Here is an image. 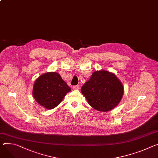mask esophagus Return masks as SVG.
I'll list each match as a JSON object with an SVG mask.
<instances>
[{
	"mask_svg": "<svg viewBox=\"0 0 158 158\" xmlns=\"http://www.w3.org/2000/svg\"><path fill=\"white\" fill-rule=\"evenodd\" d=\"M79 85H73V89H74V90H78V89H79Z\"/></svg>",
	"mask_w": 158,
	"mask_h": 158,
	"instance_id": "34e87169",
	"label": "esophagus"
}]
</instances>
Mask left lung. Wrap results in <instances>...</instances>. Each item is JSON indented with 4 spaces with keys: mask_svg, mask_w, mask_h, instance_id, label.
Returning a JSON list of instances; mask_svg holds the SVG:
<instances>
[{
    "mask_svg": "<svg viewBox=\"0 0 158 158\" xmlns=\"http://www.w3.org/2000/svg\"><path fill=\"white\" fill-rule=\"evenodd\" d=\"M81 91L91 106L102 112L116 107L123 94L120 81L113 73L105 70L93 73Z\"/></svg>",
    "mask_w": 158,
    "mask_h": 158,
    "instance_id": "left-lung-1",
    "label": "left lung"
}]
</instances>
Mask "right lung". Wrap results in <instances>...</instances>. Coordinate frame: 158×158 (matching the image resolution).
I'll use <instances>...</instances> for the list:
<instances>
[{
    "label": "right lung",
    "mask_w": 158,
    "mask_h": 158,
    "mask_svg": "<svg viewBox=\"0 0 158 158\" xmlns=\"http://www.w3.org/2000/svg\"><path fill=\"white\" fill-rule=\"evenodd\" d=\"M70 88L55 72H50L38 77L33 85V96L36 102L47 109L58 106Z\"/></svg>",
    "instance_id": "obj_1"
}]
</instances>
